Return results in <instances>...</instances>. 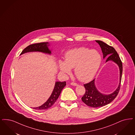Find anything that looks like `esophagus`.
Returning <instances> with one entry per match:
<instances>
[{
  "label": "esophagus",
  "mask_w": 135,
  "mask_h": 135,
  "mask_svg": "<svg viewBox=\"0 0 135 135\" xmlns=\"http://www.w3.org/2000/svg\"><path fill=\"white\" fill-rule=\"evenodd\" d=\"M71 85H73V86H77L78 85V84L76 83L75 82H71Z\"/></svg>",
  "instance_id": "obj_1"
}]
</instances>
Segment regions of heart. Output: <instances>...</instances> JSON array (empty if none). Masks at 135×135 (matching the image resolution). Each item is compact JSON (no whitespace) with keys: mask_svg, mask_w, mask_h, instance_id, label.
Here are the masks:
<instances>
[{"mask_svg":"<svg viewBox=\"0 0 135 135\" xmlns=\"http://www.w3.org/2000/svg\"><path fill=\"white\" fill-rule=\"evenodd\" d=\"M102 61L100 54L95 50L82 47L68 51L65 55V61H60L58 67L66 74L74 68L77 78L82 81L91 80L96 74Z\"/></svg>","mask_w":135,"mask_h":135,"instance_id":"heart-1","label":"heart"}]
</instances>
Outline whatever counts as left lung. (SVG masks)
<instances>
[{
	"mask_svg": "<svg viewBox=\"0 0 135 135\" xmlns=\"http://www.w3.org/2000/svg\"><path fill=\"white\" fill-rule=\"evenodd\" d=\"M102 49L103 58L107 57L106 62L112 60L119 66L120 71V79L119 86L113 93L105 95L97 90L94 84V79L84 84L85 92L81 98L82 102L92 108L102 107L111 103L117 97L120 90L123 72V64L119 55L113 47L108 45L101 41H96Z\"/></svg>",
	"mask_w": 135,
	"mask_h": 135,
	"instance_id": "left-lung-1",
	"label": "left lung"
}]
</instances>
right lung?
<instances>
[{
	"mask_svg": "<svg viewBox=\"0 0 135 135\" xmlns=\"http://www.w3.org/2000/svg\"><path fill=\"white\" fill-rule=\"evenodd\" d=\"M48 42H43L31 44L28 46L25 49L23 50L21 54H22L29 52H41L43 53H45L47 54H50L51 53V51L49 49L48 46H49ZM66 85V82H56L55 83V85L54 87V90L52 92L50 97H49L48 100L44 103L41 106H40L37 108H33L37 110H44L47 109L49 108H51L54 103L56 102L57 99L58 98L60 94L62 91L63 88Z\"/></svg>",
	"mask_w": 135,
	"mask_h": 135,
	"instance_id": "1",
	"label": "right lung"
}]
</instances>
